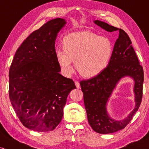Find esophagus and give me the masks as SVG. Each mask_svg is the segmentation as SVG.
<instances>
[{
  "label": "esophagus",
  "instance_id": "1",
  "mask_svg": "<svg viewBox=\"0 0 149 149\" xmlns=\"http://www.w3.org/2000/svg\"><path fill=\"white\" fill-rule=\"evenodd\" d=\"M75 84H76V88L78 89H79L80 88V83L78 81H75Z\"/></svg>",
  "mask_w": 149,
  "mask_h": 149
}]
</instances>
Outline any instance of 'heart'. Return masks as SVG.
Returning a JSON list of instances; mask_svg holds the SVG:
<instances>
[{"mask_svg":"<svg viewBox=\"0 0 149 149\" xmlns=\"http://www.w3.org/2000/svg\"><path fill=\"white\" fill-rule=\"evenodd\" d=\"M62 45L64 50L57 49L56 57L63 71L66 74L73 72V61L77 71L87 78L102 72L113 53L109 38L88 31L68 34L63 39Z\"/></svg>","mask_w":149,"mask_h":149,"instance_id":"obj_1","label":"heart"}]
</instances>
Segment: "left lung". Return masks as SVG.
Wrapping results in <instances>:
<instances>
[{
	"mask_svg": "<svg viewBox=\"0 0 149 149\" xmlns=\"http://www.w3.org/2000/svg\"><path fill=\"white\" fill-rule=\"evenodd\" d=\"M95 23L109 32L119 31L112 56L109 64L102 72L88 80L80 81L89 124L100 134H109L120 130L127 126L137 111L143 95V70L132 46L130 37L125 31L105 22L96 20ZM125 75L135 80L136 106L123 121L111 119L106 111L107 101L119 80Z\"/></svg>",
	"mask_w": 149,
	"mask_h": 149,
	"instance_id": "1",
	"label": "left lung"
}]
</instances>
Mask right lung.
I'll list each match as a JSON object with an SVG mask.
<instances>
[{"mask_svg": "<svg viewBox=\"0 0 149 149\" xmlns=\"http://www.w3.org/2000/svg\"><path fill=\"white\" fill-rule=\"evenodd\" d=\"M66 24L56 18L34 31L19 47L9 71V96L24 127L52 131L60 123L69 92L76 88L59 73L55 39Z\"/></svg>", "mask_w": 149, "mask_h": 149, "instance_id": "right-lung-1", "label": "right lung"}]
</instances>
